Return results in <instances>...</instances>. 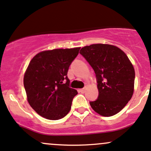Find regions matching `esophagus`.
<instances>
[{"label":"esophagus","instance_id":"1","mask_svg":"<svg viewBox=\"0 0 151 151\" xmlns=\"http://www.w3.org/2000/svg\"><path fill=\"white\" fill-rule=\"evenodd\" d=\"M79 92H81V93H84L86 91V88H81V89H79Z\"/></svg>","mask_w":151,"mask_h":151}]
</instances>
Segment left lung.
<instances>
[{
  "label": "left lung",
  "mask_w": 151,
  "mask_h": 151,
  "mask_svg": "<svg viewBox=\"0 0 151 151\" xmlns=\"http://www.w3.org/2000/svg\"><path fill=\"white\" fill-rule=\"evenodd\" d=\"M80 53L96 76L99 97L90 102L91 108L104 116L117 114L133 95L135 74L132 63L121 49L108 44L85 46Z\"/></svg>",
  "instance_id": "obj_1"
}]
</instances>
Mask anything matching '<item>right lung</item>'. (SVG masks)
Instances as JSON below:
<instances>
[{"label": "right lung", "instance_id": "1", "mask_svg": "<svg viewBox=\"0 0 151 151\" xmlns=\"http://www.w3.org/2000/svg\"><path fill=\"white\" fill-rule=\"evenodd\" d=\"M80 49L45 50L30 61L24 73V86L27 101L40 116L57 120L70 110L73 99L78 92L69 87L67 73Z\"/></svg>", "mask_w": 151, "mask_h": 151}]
</instances>
